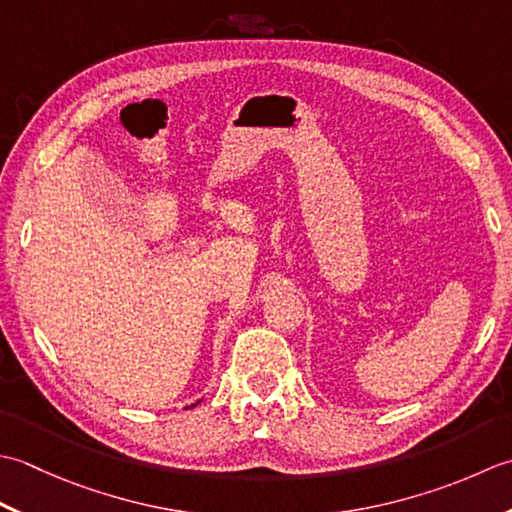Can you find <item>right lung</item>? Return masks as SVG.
<instances>
[{
    "label": "right lung",
    "mask_w": 512,
    "mask_h": 512,
    "mask_svg": "<svg viewBox=\"0 0 512 512\" xmlns=\"http://www.w3.org/2000/svg\"><path fill=\"white\" fill-rule=\"evenodd\" d=\"M198 404V402H196ZM196 404H190V406H185V409H192V406H196Z\"/></svg>",
    "instance_id": "obj_1"
}]
</instances>
